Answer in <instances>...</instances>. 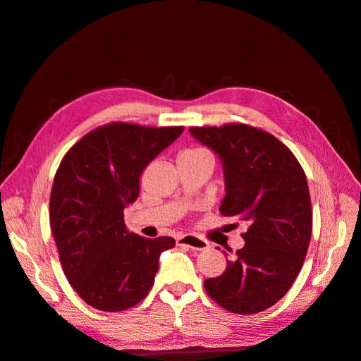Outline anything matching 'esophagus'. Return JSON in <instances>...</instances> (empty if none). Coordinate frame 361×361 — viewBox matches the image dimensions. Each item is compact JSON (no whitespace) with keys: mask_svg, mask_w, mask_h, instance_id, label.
<instances>
[{"mask_svg":"<svg viewBox=\"0 0 361 361\" xmlns=\"http://www.w3.org/2000/svg\"><path fill=\"white\" fill-rule=\"evenodd\" d=\"M176 244L180 247H188V248H192V250H207L209 248V244H207V241H204L203 238L200 236H195V235H180L178 239H176Z\"/></svg>","mask_w":361,"mask_h":361,"instance_id":"1","label":"esophagus"}]
</instances>
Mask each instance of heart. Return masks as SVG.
I'll list each match as a JSON object with an SVG mask.
<instances>
[{
  "instance_id": "b5f03b06",
  "label": "heart",
  "mask_w": 361,
  "mask_h": 361,
  "mask_svg": "<svg viewBox=\"0 0 361 361\" xmlns=\"http://www.w3.org/2000/svg\"><path fill=\"white\" fill-rule=\"evenodd\" d=\"M206 150H203V149H200V147H191V149H187V150H183L180 155H197V154H204Z\"/></svg>"
}]
</instances>
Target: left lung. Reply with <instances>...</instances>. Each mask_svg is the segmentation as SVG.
<instances>
[{
	"label": "left lung",
	"instance_id": "1",
	"mask_svg": "<svg viewBox=\"0 0 361 361\" xmlns=\"http://www.w3.org/2000/svg\"><path fill=\"white\" fill-rule=\"evenodd\" d=\"M190 133L221 159V215L248 224L245 245L227 259L221 276L204 280V289L232 313L264 312L285 297L307 255L312 203L305 173L292 152L262 129L228 123Z\"/></svg>",
	"mask_w": 361,
	"mask_h": 361
}]
</instances>
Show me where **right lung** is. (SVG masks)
I'll return each instance as SVG.
<instances>
[{
  "instance_id": "obj_1",
  "label": "right lung",
  "mask_w": 361,
  "mask_h": 361,
  "mask_svg": "<svg viewBox=\"0 0 361 361\" xmlns=\"http://www.w3.org/2000/svg\"><path fill=\"white\" fill-rule=\"evenodd\" d=\"M183 126L116 122L73 145L60 162L49 199L51 231L71 286L92 307L122 312L154 286L170 236L129 232L123 211L140 194V176Z\"/></svg>"
}]
</instances>
